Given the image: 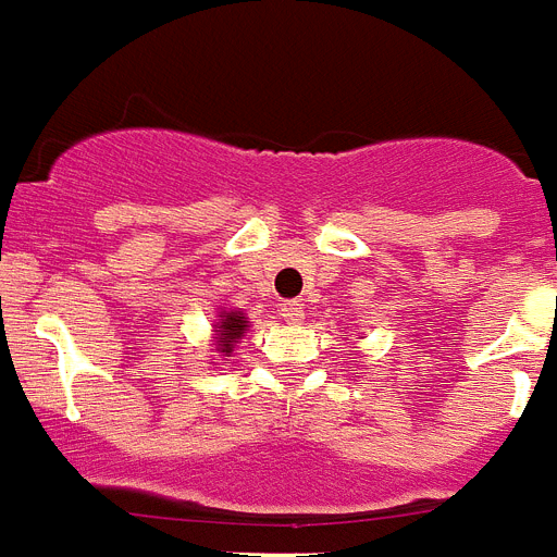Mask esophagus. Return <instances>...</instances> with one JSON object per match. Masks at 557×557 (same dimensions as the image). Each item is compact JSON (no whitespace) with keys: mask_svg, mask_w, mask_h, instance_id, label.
<instances>
[{"mask_svg":"<svg viewBox=\"0 0 557 557\" xmlns=\"http://www.w3.org/2000/svg\"><path fill=\"white\" fill-rule=\"evenodd\" d=\"M280 317L286 322H300L302 317H306V311H302V302L300 300H286V302H280Z\"/></svg>","mask_w":557,"mask_h":557,"instance_id":"34e87169","label":"esophagus"}]
</instances>
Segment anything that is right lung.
Masks as SVG:
<instances>
[{"instance_id": "obj_1", "label": "right lung", "mask_w": 557, "mask_h": 557, "mask_svg": "<svg viewBox=\"0 0 557 557\" xmlns=\"http://www.w3.org/2000/svg\"><path fill=\"white\" fill-rule=\"evenodd\" d=\"M214 331H218V336H214L218 354L228 357L237 339L249 331V317H243V311H221V322L214 325Z\"/></svg>"}]
</instances>
